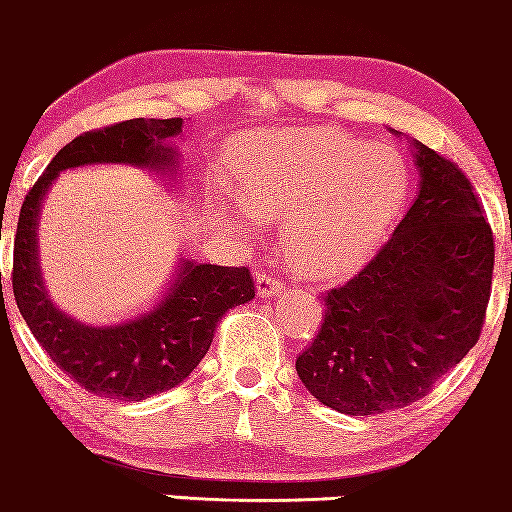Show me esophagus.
I'll use <instances>...</instances> for the list:
<instances>
[{"mask_svg": "<svg viewBox=\"0 0 512 512\" xmlns=\"http://www.w3.org/2000/svg\"><path fill=\"white\" fill-rule=\"evenodd\" d=\"M283 280L275 278V275H266L261 273L256 278V290H258V297H275L280 290H283Z\"/></svg>", "mask_w": 512, "mask_h": 512, "instance_id": "34e87169", "label": "esophagus"}]
</instances>
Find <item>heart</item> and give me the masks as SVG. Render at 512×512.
Segmentation results:
<instances>
[{"label":"heart","instance_id":"1","mask_svg":"<svg viewBox=\"0 0 512 512\" xmlns=\"http://www.w3.org/2000/svg\"><path fill=\"white\" fill-rule=\"evenodd\" d=\"M232 169L241 205L220 198V220L244 234L254 217L285 220L287 256L314 275L346 273L375 254L411 188L399 149L333 130L249 137Z\"/></svg>","mask_w":512,"mask_h":512}]
</instances>
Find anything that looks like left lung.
<instances>
[{"instance_id":"1","label":"left lung","mask_w":512,"mask_h":512,"mask_svg":"<svg viewBox=\"0 0 512 512\" xmlns=\"http://www.w3.org/2000/svg\"><path fill=\"white\" fill-rule=\"evenodd\" d=\"M418 198L375 258L324 297V324L297 358L314 399L377 416L423 399L479 341L493 232L462 169L413 140Z\"/></svg>"}]
</instances>
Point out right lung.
Listing matches in <instances>:
<instances>
[{
	"mask_svg": "<svg viewBox=\"0 0 512 512\" xmlns=\"http://www.w3.org/2000/svg\"><path fill=\"white\" fill-rule=\"evenodd\" d=\"M181 128L183 118H132L84 132L55 154L21 205L11 271L21 317L62 372L106 399L142 401L181 384L205 358L225 312L254 300L249 268L212 266L195 258H183L162 302L113 326L82 324L57 309L45 290L36 229L40 203L60 171L130 164L169 176L179 166V152L169 142Z\"/></svg>",
	"mask_w": 512,
	"mask_h": 512,
	"instance_id": "1",
	"label": "right lung"
}]
</instances>
